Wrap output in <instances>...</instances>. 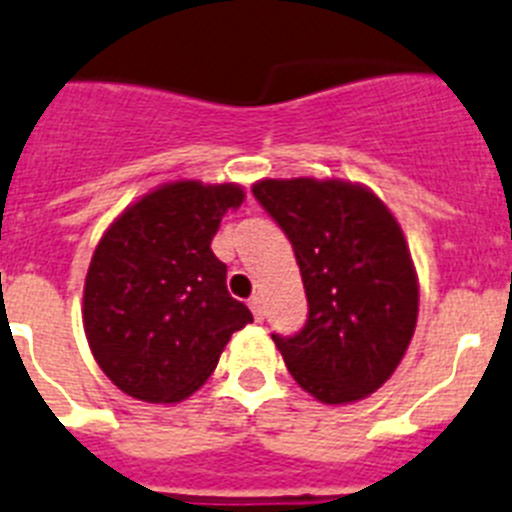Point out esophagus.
<instances>
[{
  "instance_id": "1",
  "label": "esophagus",
  "mask_w": 512,
  "mask_h": 512,
  "mask_svg": "<svg viewBox=\"0 0 512 512\" xmlns=\"http://www.w3.org/2000/svg\"><path fill=\"white\" fill-rule=\"evenodd\" d=\"M250 311H252V316H255L257 321L265 319V303H262L260 296L250 298Z\"/></svg>"
}]
</instances>
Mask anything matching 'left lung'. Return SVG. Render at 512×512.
Segmentation results:
<instances>
[{"label":"left lung","mask_w":512,"mask_h":512,"mask_svg":"<svg viewBox=\"0 0 512 512\" xmlns=\"http://www.w3.org/2000/svg\"><path fill=\"white\" fill-rule=\"evenodd\" d=\"M262 209L290 239L308 316L273 334L293 380L321 403L375 393L400 365L418 319V280L395 216L344 181H260Z\"/></svg>","instance_id":"8db88e82"}]
</instances>
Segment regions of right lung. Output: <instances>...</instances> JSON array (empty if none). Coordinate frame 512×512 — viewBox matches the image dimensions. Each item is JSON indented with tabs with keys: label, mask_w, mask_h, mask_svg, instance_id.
<instances>
[{
	"label": "right lung",
	"mask_w": 512,
	"mask_h": 512,
	"mask_svg": "<svg viewBox=\"0 0 512 512\" xmlns=\"http://www.w3.org/2000/svg\"><path fill=\"white\" fill-rule=\"evenodd\" d=\"M242 199L234 183H168L101 237L86 275L84 329L104 375L132 398H188L209 380L229 336L252 321L211 252L222 216Z\"/></svg>",
	"instance_id": "add662e5"
}]
</instances>
